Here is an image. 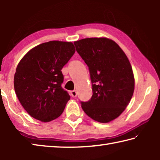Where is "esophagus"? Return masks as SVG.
Here are the masks:
<instances>
[{"label":"esophagus","mask_w":160,"mask_h":160,"mask_svg":"<svg viewBox=\"0 0 160 160\" xmlns=\"http://www.w3.org/2000/svg\"><path fill=\"white\" fill-rule=\"evenodd\" d=\"M70 95H71L72 97H77V92L75 90H72L70 92Z\"/></svg>","instance_id":"obj_1"}]
</instances>
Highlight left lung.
<instances>
[{
    "mask_svg": "<svg viewBox=\"0 0 160 160\" xmlns=\"http://www.w3.org/2000/svg\"><path fill=\"white\" fill-rule=\"evenodd\" d=\"M74 44L88 65L92 83V96L81 102V107L93 120L110 122L122 113L133 94L135 80L128 58L107 38H86Z\"/></svg>",
    "mask_w": 160,
    "mask_h": 160,
    "instance_id": "obj_1",
    "label": "left lung"
}]
</instances>
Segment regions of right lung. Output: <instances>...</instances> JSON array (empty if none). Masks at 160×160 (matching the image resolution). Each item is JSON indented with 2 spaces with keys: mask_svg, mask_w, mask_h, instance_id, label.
<instances>
[{
  "mask_svg": "<svg viewBox=\"0 0 160 160\" xmlns=\"http://www.w3.org/2000/svg\"><path fill=\"white\" fill-rule=\"evenodd\" d=\"M75 52L72 42L51 41L28 51L18 63L14 88L32 117L48 122L59 117L70 97L61 87V69Z\"/></svg>",
  "mask_w": 160,
  "mask_h": 160,
  "instance_id": "right-lung-1",
  "label": "right lung"
}]
</instances>
